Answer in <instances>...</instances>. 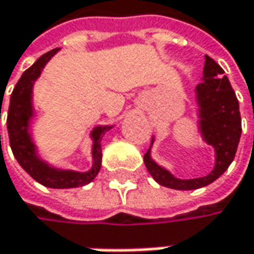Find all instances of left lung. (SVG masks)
<instances>
[{
    "label": "left lung",
    "instance_id": "left-lung-1",
    "mask_svg": "<svg viewBox=\"0 0 254 254\" xmlns=\"http://www.w3.org/2000/svg\"><path fill=\"white\" fill-rule=\"evenodd\" d=\"M223 68L209 56H206L203 81L197 85V103L200 107V131L206 143L214 147L216 164L204 177L180 180L157 166L150 159V150L144 154V164L153 179L164 187L176 190H194L204 187L219 179L235 159L242 134V117L239 101L230 81L223 75ZM153 143V140H151Z\"/></svg>",
    "mask_w": 254,
    "mask_h": 254
}]
</instances>
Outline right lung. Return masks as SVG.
<instances>
[{
    "label": "right lung",
    "mask_w": 254,
    "mask_h": 254,
    "mask_svg": "<svg viewBox=\"0 0 254 254\" xmlns=\"http://www.w3.org/2000/svg\"><path fill=\"white\" fill-rule=\"evenodd\" d=\"M58 51L54 48L48 53L43 54L28 70L22 72L17 85L12 90L9 98V108L6 114V128L9 135V146L19 163V166L27 171L32 179L45 187L51 189H72V187H83L85 184L91 183L94 177L101 169V138L107 133L110 127H97L93 131V159L94 164L91 170L85 173L78 171H61L51 169L44 161L35 156V148L28 134V124L32 117L31 93L32 84L38 78L44 65L48 60ZM1 137V135H0Z\"/></svg>",
    "instance_id": "obj_1"
}]
</instances>
